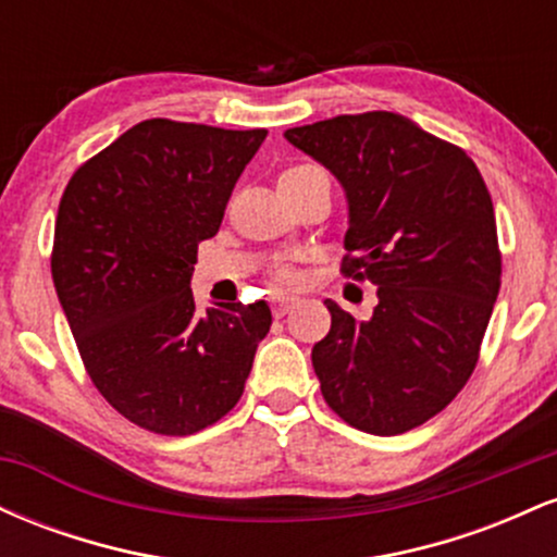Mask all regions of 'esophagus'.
<instances>
[{
  "mask_svg": "<svg viewBox=\"0 0 557 557\" xmlns=\"http://www.w3.org/2000/svg\"><path fill=\"white\" fill-rule=\"evenodd\" d=\"M298 306V298L296 296H274L272 298V311L274 317H285L287 311L296 309Z\"/></svg>",
  "mask_w": 557,
  "mask_h": 557,
  "instance_id": "obj_1",
  "label": "esophagus"
}]
</instances>
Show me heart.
<instances>
[{"label": "heart", "instance_id": "1", "mask_svg": "<svg viewBox=\"0 0 557 557\" xmlns=\"http://www.w3.org/2000/svg\"><path fill=\"white\" fill-rule=\"evenodd\" d=\"M314 172H319V168H314V164H293V168L280 172L277 185L298 183V181H304V177L314 175ZM274 277H277V283H293V272L290 270H280L277 274H274Z\"/></svg>", "mask_w": 557, "mask_h": 557}]
</instances>
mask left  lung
<instances>
[{
  "mask_svg": "<svg viewBox=\"0 0 557 557\" xmlns=\"http://www.w3.org/2000/svg\"><path fill=\"white\" fill-rule=\"evenodd\" d=\"M285 138L341 181L343 272L376 285L369 319L324 300L332 327L311 350L324 400L380 437L421 426L469 382L500 290L487 185L463 149L395 112L341 114Z\"/></svg>",
  "mask_w": 557,
  "mask_h": 557,
  "instance_id": "1",
  "label": "left lung"
}]
</instances>
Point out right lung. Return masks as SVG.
<instances>
[{"label":"right lung","instance_id":"1","mask_svg":"<svg viewBox=\"0 0 557 557\" xmlns=\"http://www.w3.org/2000/svg\"><path fill=\"white\" fill-rule=\"evenodd\" d=\"M264 127L144 120L70 177L54 222L52 280L88 376L140 430L201 432L240 400L272 311L198 314L190 274Z\"/></svg>","mask_w":557,"mask_h":557}]
</instances>
